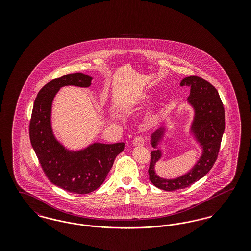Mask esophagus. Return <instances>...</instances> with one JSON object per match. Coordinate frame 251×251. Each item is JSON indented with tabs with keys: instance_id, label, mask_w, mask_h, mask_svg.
<instances>
[{
	"instance_id": "esophagus-1",
	"label": "esophagus",
	"mask_w": 251,
	"mask_h": 251,
	"mask_svg": "<svg viewBox=\"0 0 251 251\" xmlns=\"http://www.w3.org/2000/svg\"><path fill=\"white\" fill-rule=\"evenodd\" d=\"M132 144L136 147H141V146H144V144H145V139L142 136H136V137H134Z\"/></svg>"
}]
</instances>
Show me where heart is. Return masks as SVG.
Returning a JSON list of instances; mask_svg holds the SVG:
<instances>
[{
    "instance_id": "1",
    "label": "heart",
    "mask_w": 251,
    "mask_h": 251,
    "mask_svg": "<svg viewBox=\"0 0 251 251\" xmlns=\"http://www.w3.org/2000/svg\"><path fill=\"white\" fill-rule=\"evenodd\" d=\"M151 99V96L150 95H144L141 97V100L143 102L148 101L149 100ZM161 118V112L160 111H153L151 113H150L147 117V121L148 123L150 124H154L156 122H158V120H160Z\"/></svg>"
}]
</instances>
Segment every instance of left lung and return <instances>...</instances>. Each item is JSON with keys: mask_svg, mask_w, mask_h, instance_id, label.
<instances>
[{"mask_svg": "<svg viewBox=\"0 0 251 251\" xmlns=\"http://www.w3.org/2000/svg\"><path fill=\"white\" fill-rule=\"evenodd\" d=\"M180 85L190 87L187 100L195 111L191 132L201 147L202 154L188 173L176 179L160 178L155 172V165L162 157L158 144L163 140L166 128L163 127L152 133L151 143L157 150L151 151L149 167L150 180L156 187L165 191L183 189L204 177L215 165L225 131V110L215 86L198 76L184 78Z\"/></svg>", "mask_w": 251, "mask_h": 251, "instance_id": "1", "label": "left lung"}]
</instances>
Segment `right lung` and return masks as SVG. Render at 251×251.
Instances as JSON below:
<instances>
[{"label":"right lung","instance_id":"obj_1","mask_svg":"<svg viewBox=\"0 0 251 251\" xmlns=\"http://www.w3.org/2000/svg\"><path fill=\"white\" fill-rule=\"evenodd\" d=\"M92 77L76 72L45 84L36 96L30 120L29 134L39 164L51 183L74 194H88L99 188L113 167L117 155L124 150L123 142L94 143L72 151L53 135L51 104L60 88L66 85L88 87Z\"/></svg>","mask_w":251,"mask_h":251}]
</instances>
